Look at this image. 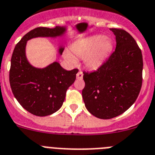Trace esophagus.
<instances>
[{"label":"esophagus","mask_w":155,"mask_h":155,"mask_svg":"<svg viewBox=\"0 0 155 155\" xmlns=\"http://www.w3.org/2000/svg\"><path fill=\"white\" fill-rule=\"evenodd\" d=\"M83 78V73L81 71H79L78 74H77V78L78 79H82Z\"/></svg>","instance_id":"obj_1"}]
</instances>
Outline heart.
<instances>
[{
  "label": "heart",
  "mask_w": 155,
  "mask_h": 155,
  "mask_svg": "<svg viewBox=\"0 0 155 155\" xmlns=\"http://www.w3.org/2000/svg\"><path fill=\"white\" fill-rule=\"evenodd\" d=\"M113 42L103 35H93L77 41L71 45V50L63 52L64 58L72 64L77 63L76 58L83 59L85 67L96 69L104 63L113 49Z\"/></svg>",
  "instance_id": "obj_1"
}]
</instances>
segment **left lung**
<instances>
[{"mask_svg":"<svg viewBox=\"0 0 155 155\" xmlns=\"http://www.w3.org/2000/svg\"><path fill=\"white\" fill-rule=\"evenodd\" d=\"M110 30L115 35V51L97 71L83 76L85 107L101 119L126 111L137 100L143 81L142 52L135 39L121 29Z\"/></svg>","mask_w":155,"mask_h":155,"instance_id":"1","label":"left lung"}]
</instances>
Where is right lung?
Wrapping results in <instances>:
<instances>
[{
  "label": "right lung",
  "instance_id": "1",
  "mask_svg": "<svg viewBox=\"0 0 155 155\" xmlns=\"http://www.w3.org/2000/svg\"><path fill=\"white\" fill-rule=\"evenodd\" d=\"M67 32L66 26L38 27L30 30L17 44L13 51L9 71L12 91L22 107L34 115H50L61 107L68 88L74 82L78 69L67 71L58 62L45 68H37L26 55L27 41L35 38H56ZM60 46L59 53H63Z\"/></svg>",
  "mask_w": 155,
  "mask_h": 155
}]
</instances>
